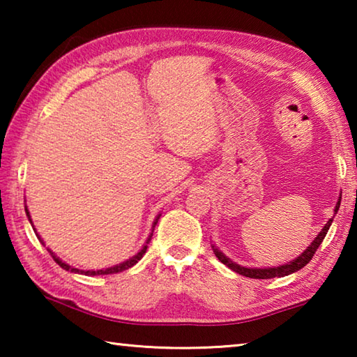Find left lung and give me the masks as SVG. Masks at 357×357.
<instances>
[{"mask_svg": "<svg viewBox=\"0 0 357 357\" xmlns=\"http://www.w3.org/2000/svg\"><path fill=\"white\" fill-rule=\"evenodd\" d=\"M340 202H342V195L338 197V202L335 204V209H334V214H337L338 208H340ZM332 220H334V217L328 220V223L323 227L321 231L317 234V238L312 241V244L307 247V249L301 253L299 257H296L291 261H288L285 264H280V266H274V268H245V266H241L238 263H234L233 259H229L225 253L220 252L217 247L213 244V250L215 253V257L219 258V261H222L225 266H228L229 269L234 271V273H238L244 277H250V279H274V277H285L293 273H298L299 269L304 268V266L310 261L312 257L315 255V252L319 245H321L323 239L326 238V234H328V229L331 227Z\"/></svg>", "mask_w": 357, "mask_h": 357, "instance_id": "obj_1", "label": "left lung"}]
</instances>
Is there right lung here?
I'll list each match as a JSON object with an SVG mask.
<instances>
[{
  "label": "right lung",
  "instance_id": "add662e5",
  "mask_svg": "<svg viewBox=\"0 0 357 357\" xmlns=\"http://www.w3.org/2000/svg\"><path fill=\"white\" fill-rule=\"evenodd\" d=\"M25 213H26V217H28L29 223H31V225H33L31 215H29V211H28V208H26V206H25ZM159 219H160V214L155 217V220H154V223H153V229H151V233H149V236H148V239H146V243L143 244V247H142V249H140V252L135 253V255L132 257V258L126 259V261L119 263V264H114V266H112V268H107V269H98V271H83V269H78V268H74V266H70V264H68V263H64L63 259L59 258V257H56L55 253H53L50 249H47V250L50 252V255L53 257V259H55V261H56L59 266H61L63 269H66V271H70V273H74V274H83V275H105V274H118V273H123V271H126V269L132 268V266H135V264H137L138 261H140V259L143 258L144 253H146V249H148V244H149V241H151V238H153L154 227L157 225V220H159ZM33 229H34L36 236H38V239L40 241V243H44V241H42V238L39 236V233L36 231L34 225H33Z\"/></svg>",
  "mask_w": 357,
  "mask_h": 357
}]
</instances>
